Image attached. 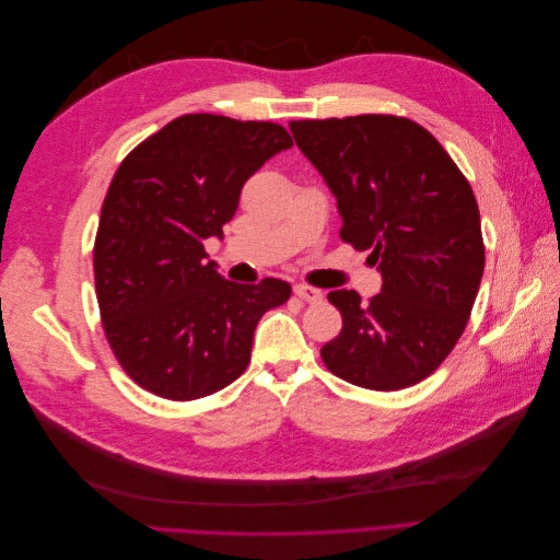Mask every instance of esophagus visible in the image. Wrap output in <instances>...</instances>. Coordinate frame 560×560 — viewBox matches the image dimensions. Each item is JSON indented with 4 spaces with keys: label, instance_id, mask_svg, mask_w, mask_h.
I'll list each match as a JSON object with an SVG mask.
<instances>
[{
    "label": "esophagus",
    "instance_id": "esophagus-1",
    "mask_svg": "<svg viewBox=\"0 0 560 560\" xmlns=\"http://www.w3.org/2000/svg\"><path fill=\"white\" fill-rule=\"evenodd\" d=\"M294 296L306 301V303H319L322 301V292L315 290V287L308 284H294Z\"/></svg>",
    "mask_w": 560,
    "mask_h": 560
}]
</instances>
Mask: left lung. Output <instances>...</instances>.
<instances>
[{
	"mask_svg": "<svg viewBox=\"0 0 560 560\" xmlns=\"http://www.w3.org/2000/svg\"><path fill=\"white\" fill-rule=\"evenodd\" d=\"M290 130L336 196L341 238L371 249L383 276L366 303L354 290L329 292L343 329L322 362L366 389L411 387L448 358L479 292L486 249L471 186L411 118L362 114Z\"/></svg>",
	"mask_w": 560,
	"mask_h": 560,
	"instance_id": "8db88e82",
	"label": "left lung"
}]
</instances>
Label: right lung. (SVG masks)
Here are the masks:
<instances>
[{
	"mask_svg": "<svg viewBox=\"0 0 560 560\" xmlns=\"http://www.w3.org/2000/svg\"><path fill=\"white\" fill-rule=\"evenodd\" d=\"M294 142L270 121L184 114L118 165L93 249L100 317L114 358L163 399L208 397L249 364L266 311L292 287L278 278L238 284L202 247L222 238L243 184Z\"/></svg>",
	"mask_w": 560,
	"mask_h": 560,
	"instance_id": "obj_1",
	"label": "right lung"
}]
</instances>
